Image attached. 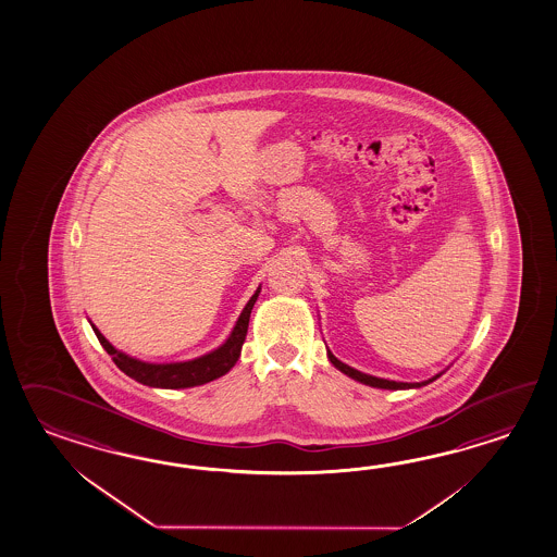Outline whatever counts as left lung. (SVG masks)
<instances>
[{"label":"left lung","instance_id":"8db88e82","mask_svg":"<svg viewBox=\"0 0 557 557\" xmlns=\"http://www.w3.org/2000/svg\"><path fill=\"white\" fill-rule=\"evenodd\" d=\"M327 357H330L331 363L335 364L337 369H339L341 373H345L347 376H351L355 381H359V383H363V385L376 386V388H391V391H398V388H419V386L429 385L432 381H436L438 375L432 376L429 381H422V383H397V381H388V379H379V376L367 375V373H361V371H357V369H352L349 364L341 363L339 359L333 355V352L327 351Z\"/></svg>","mask_w":557,"mask_h":557}]
</instances>
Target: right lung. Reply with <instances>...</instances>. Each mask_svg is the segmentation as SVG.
I'll use <instances>...</instances> for the list:
<instances>
[{"instance_id":"1","label":"right lung","mask_w":557,"mask_h":557,"mask_svg":"<svg viewBox=\"0 0 557 557\" xmlns=\"http://www.w3.org/2000/svg\"><path fill=\"white\" fill-rule=\"evenodd\" d=\"M258 296H260V287L256 289V294L250 297V301L239 313L238 321H236V325H234V330L230 333V337H227L224 345H220L214 351L202 355L198 359L182 361V363H145V361H138L135 357H128L125 352L116 351L92 323L91 327L95 335H97V339L101 343L102 349L113 357L114 364L125 375L147 386L188 388V386L205 385V383H210L218 376L226 375L227 371L236 364L242 345L246 341V333H248L251 309H253Z\"/></svg>"}]
</instances>
